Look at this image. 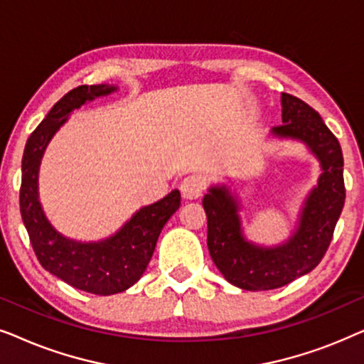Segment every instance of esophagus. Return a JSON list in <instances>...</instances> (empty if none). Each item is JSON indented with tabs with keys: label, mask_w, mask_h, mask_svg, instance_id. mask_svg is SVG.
Segmentation results:
<instances>
[{
	"label": "esophagus",
	"mask_w": 364,
	"mask_h": 364,
	"mask_svg": "<svg viewBox=\"0 0 364 364\" xmlns=\"http://www.w3.org/2000/svg\"><path fill=\"white\" fill-rule=\"evenodd\" d=\"M205 191V181L198 176H188L181 183V192L182 197L186 200H196Z\"/></svg>",
	"instance_id": "esophagus-1"
}]
</instances>
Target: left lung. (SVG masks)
Returning <instances> with one entry per match:
<instances>
[{
  "label": "left lung",
  "instance_id": "left-lung-1",
  "mask_svg": "<svg viewBox=\"0 0 364 364\" xmlns=\"http://www.w3.org/2000/svg\"><path fill=\"white\" fill-rule=\"evenodd\" d=\"M282 107L283 124L272 129L273 136L303 141L323 168L290 240L275 248L248 243L242 235L238 203L227 187H212L202 202L212 260L225 280L242 290H273L311 272L325 257L345 205L343 152L335 134L315 109L291 94H282Z\"/></svg>",
  "mask_w": 364,
  "mask_h": 364
}]
</instances>
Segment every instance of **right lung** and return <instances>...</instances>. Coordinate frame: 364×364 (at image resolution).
<instances>
[{
    "mask_svg": "<svg viewBox=\"0 0 364 364\" xmlns=\"http://www.w3.org/2000/svg\"><path fill=\"white\" fill-rule=\"evenodd\" d=\"M112 91L116 87L107 84L79 86L63 96L31 132L21 164L19 210L39 263L68 285L94 295L121 293L142 277L161 230L181 205V192L172 191L162 200L141 208L116 235L97 243L64 238L44 217L38 200V168L44 149L74 109Z\"/></svg>",
    "mask_w": 364,
    "mask_h": 364,
    "instance_id": "right-lung-1",
    "label": "right lung"
}]
</instances>
